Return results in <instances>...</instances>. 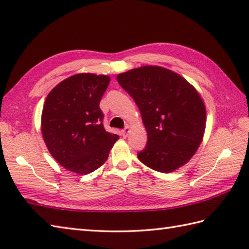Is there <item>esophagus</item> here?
Masks as SVG:
<instances>
[{
	"label": "esophagus",
	"mask_w": 249,
	"mask_h": 249,
	"mask_svg": "<svg viewBox=\"0 0 249 249\" xmlns=\"http://www.w3.org/2000/svg\"><path fill=\"white\" fill-rule=\"evenodd\" d=\"M129 131H130V128L128 127V126H126V127H125L124 129H122V130H121V134H122V136L125 137V138H126V137L128 136Z\"/></svg>",
	"instance_id": "obj_1"
}]
</instances>
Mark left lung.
Masks as SVG:
<instances>
[{
    "label": "left lung",
    "mask_w": 249,
    "mask_h": 249,
    "mask_svg": "<svg viewBox=\"0 0 249 249\" xmlns=\"http://www.w3.org/2000/svg\"><path fill=\"white\" fill-rule=\"evenodd\" d=\"M135 100L147 133L139 160L169 173L185 165L198 150L205 129V107L199 93L178 73L142 66L116 77Z\"/></svg>",
    "instance_id": "obj_1"
}]
</instances>
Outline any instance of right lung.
<instances>
[{"label":"right lung","mask_w":249,"mask_h":249,"mask_svg":"<svg viewBox=\"0 0 249 249\" xmlns=\"http://www.w3.org/2000/svg\"><path fill=\"white\" fill-rule=\"evenodd\" d=\"M110 78L78 73L48 94L41 113V133L50 154L67 170L88 174L107 160L119 136L106 131L99 103Z\"/></svg>","instance_id":"add662e5"}]
</instances>
